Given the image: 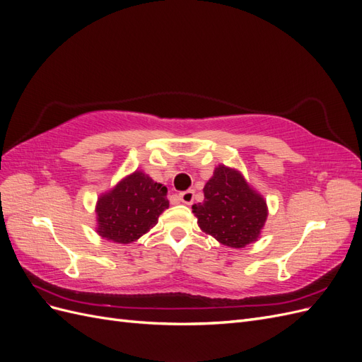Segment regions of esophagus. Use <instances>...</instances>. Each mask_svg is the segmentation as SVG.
<instances>
[{
    "mask_svg": "<svg viewBox=\"0 0 362 362\" xmlns=\"http://www.w3.org/2000/svg\"><path fill=\"white\" fill-rule=\"evenodd\" d=\"M193 199H194V192L193 190H185V192L180 193V201L185 205L193 204Z\"/></svg>",
    "mask_w": 362,
    "mask_h": 362,
    "instance_id": "1",
    "label": "esophagus"
}]
</instances>
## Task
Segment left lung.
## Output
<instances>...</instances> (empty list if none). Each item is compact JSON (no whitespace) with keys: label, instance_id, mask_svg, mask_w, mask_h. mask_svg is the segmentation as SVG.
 I'll return each mask as SVG.
<instances>
[{"label":"left lung","instance_id":"8db88e82","mask_svg":"<svg viewBox=\"0 0 362 362\" xmlns=\"http://www.w3.org/2000/svg\"><path fill=\"white\" fill-rule=\"evenodd\" d=\"M204 196V202L192 206L204 233L235 249L257 242L266 223L267 205L242 173L218 164L205 184Z\"/></svg>","mask_w":362,"mask_h":362}]
</instances>
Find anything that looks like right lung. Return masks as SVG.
I'll list each match as a JSON object with an SVG mask.
<instances>
[{"label":"right lung","mask_w":362,"mask_h":362,"mask_svg":"<svg viewBox=\"0 0 362 362\" xmlns=\"http://www.w3.org/2000/svg\"><path fill=\"white\" fill-rule=\"evenodd\" d=\"M168 189L146 173L136 170L96 202V233L110 242H136L157 225L158 216L169 206Z\"/></svg>","instance_id":"obj_1"}]
</instances>
